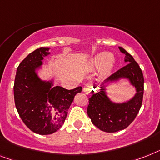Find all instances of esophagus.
<instances>
[{
    "instance_id": "esophagus-1",
    "label": "esophagus",
    "mask_w": 160,
    "mask_h": 160,
    "mask_svg": "<svg viewBox=\"0 0 160 160\" xmlns=\"http://www.w3.org/2000/svg\"><path fill=\"white\" fill-rule=\"evenodd\" d=\"M83 92L88 95L92 94V92H94V88H92V86L89 85V84H87V85L83 88Z\"/></svg>"
}]
</instances>
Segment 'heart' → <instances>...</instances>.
<instances>
[{
	"label": "heart",
	"mask_w": 160,
	"mask_h": 160,
	"mask_svg": "<svg viewBox=\"0 0 160 160\" xmlns=\"http://www.w3.org/2000/svg\"><path fill=\"white\" fill-rule=\"evenodd\" d=\"M113 55L109 52H101L96 55L92 59H90L86 68L89 71H96L101 69V76L102 78H105L109 76L113 71L114 67V60Z\"/></svg>",
	"instance_id": "heart-1"
}]
</instances>
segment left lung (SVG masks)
I'll return each instance as SVG.
<instances>
[{"label": "left lung", "instance_id": "8db88e82", "mask_svg": "<svg viewBox=\"0 0 160 160\" xmlns=\"http://www.w3.org/2000/svg\"><path fill=\"white\" fill-rule=\"evenodd\" d=\"M118 48L125 55L127 64L101 83L100 91L89 99L88 107V114L92 123L105 132H116L128 128L137 117L143 99L144 78L142 69L125 49ZM122 79L127 80L135 88L136 93L128 101L114 102L109 98L107 88L111 83Z\"/></svg>", "mask_w": 160, "mask_h": 160}]
</instances>
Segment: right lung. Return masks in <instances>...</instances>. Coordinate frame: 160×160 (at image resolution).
<instances>
[{
    "mask_svg": "<svg viewBox=\"0 0 160 160\" xmlns=\"http://www.w3.org/2000/svg\"><path fill=\"white\" fill-rule=\"evenodd\" d=\"M48 47H41L28 55L17 68L14 85V103L24 124L33 132L49 135L64 124L74 96L82 87L72 90L55 86L53 78L43 80L38 71Z\"/></svg>",
    "mask_w": 160,
    "mask_h": 160,
    "instance_id": "1",
    "label": "right lung"
}]
</instances>
